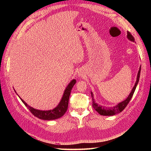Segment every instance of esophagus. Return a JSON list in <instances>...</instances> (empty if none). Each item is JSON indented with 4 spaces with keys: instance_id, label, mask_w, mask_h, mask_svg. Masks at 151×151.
<instances>
[{
    "instance_id": "1",
    "label": "esophagus",
    "mask_w": 151,
    "mask_h": 151,
    "mask_svg": "<svg viewBox=\"0 0 151 151\" xmlns=\"http://www.w3.org/2000/svg\"><path fill=\"white\" fill-rule=\"evenodd\" d=\"M82 73H81V72H80V73H78V76H81V77H82Z\"/></svg>"
}]
</instances>
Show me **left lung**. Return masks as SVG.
Segmentation results:
<instances>
[{
  "label": "left lung",
  "instance_id": "8db88e82",
  "mask_svg": "<svg viewBox=\"0 0 151 151\" xmlns=\"http://www.w3.org/2000/svg\"><path fill=\"white\" fill-rule=\"evenodd\" d=\"M127 38L130 41H132V42H134V37L132 36V34H131L129 32H127ZM140 72H141V66L139 67L138 73H137L136 83L135 84H134V86L133 87L132 91H131L130 93L129 94V96H128V97L125 99V100L119 102V103L114 106L105 107V106H103L99 105L97 103H96L94 99L93 94V93L91 91L92 101H93V108L99 114L101 115H105V116H111V115H114L115 114H119L120 112L123 111L125 108V107L127 106V104H129V102H130V99L132 97L135 91L136 88L137 87V85L138 84L139 76H140Z\"/></svg>",
  "mask_w": 151,
  "mask_h": 151
}]
</instances>
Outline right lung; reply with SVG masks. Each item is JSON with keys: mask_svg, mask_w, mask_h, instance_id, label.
<instances>
[{"mask_svg": "<svg viewBox=\"0 0 151 151\" xmlns=\"http://www.w3.org/2000/svg\"><path fill=\"white\" fill-rule=\"evenodd\" d=\"M76 81L75 79L72 80V81L69 82V84L67 85L65 91L63 92L62 98L61 99L59 104L57 105L56 107L53 108L52 110H40L36 108H34L32 107H31L30 106L28 105L18 95H17L19 96V97L20 98L21 101L23 102L24 104L26 106L27 108L30 111L31 113L34 116H36V117L43 120H55L57 119L60 118L61 117H62L63 115L65 114V112L67 110V108H68L69 99L70 94V91H71V89L74 85L76 84ZM14 91H15V89Z\"/></svg>", "mask_w": 151, "mask_h": 151, "instance_id": "right-lung-1", "label": "right lung"}]
</instances>
